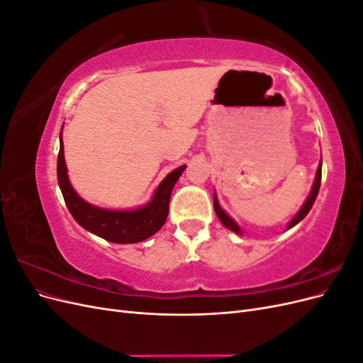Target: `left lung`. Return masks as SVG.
<instances>
[{
  "label": "left lung",
  "mask_w": 363,
  "mask_h": 363,
  "mask_svg": "<svg viewBox=\"0 0 363 363\" xmlns=\"http://www.w3.org/2000/svg\"><path fill=\"white\" fill-rule=\"evenodd\" d=\"M321 168H323V163L320 162V167H318L316 177H315L313 186H312V191H311L309 196H307V200L304 201L303 207L300 208V212L296 213V215L291 219V223L288 224V230L292 228L294 225L298 224V223L301 221V219H304V216H306L307 213H309V211L312 208V206H313V203H315V200H316V195H318V192H320V186H321V171H323ZM213 208H215V212H216V215H218V218H219V221H221L228 230H232V232H235V233H238V235H242V230L239 228V225L233 221L232 218H230V216L223 211L221 206H219L216 195L213 196Z\"/></svg>",
  "instance_id": "8db88e82"
}]
</instances>
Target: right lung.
Returning a JSON list of instances; mask_svg holds the SVG:
<instances>
[{"label": "right lung", "mask_w": 363, "mask_h": 363, "mask_svg": "<svg viewBox=\"0 0 363 363\" xmlns=\"http://www.w3.org/2000/svg\"><path fill=\"white\" fill-rule=\"evenodd\" d=\"M186 164L169 172L157 186L152 199L135 211H107L80 199L68 179L63 157V139L60 131V150L57 156V182L69 213L87 232L113 244H136L157 233L167 221L174 184L180 179Z\"/></svg>", "instance_id": "obj_1"}]
</instances>
